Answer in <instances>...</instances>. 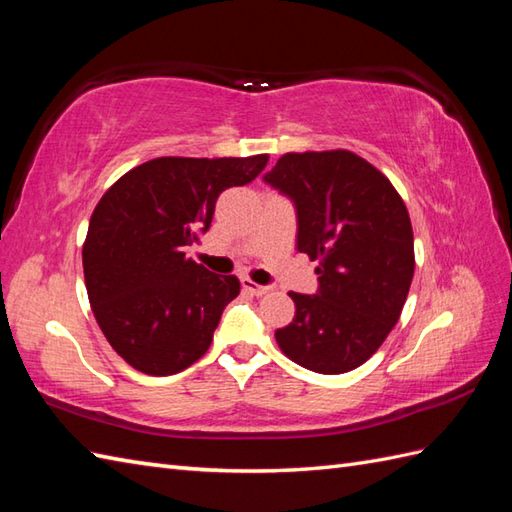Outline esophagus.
<instances>
[{
    "instance_id": "34e87169",
    "label": "esophagus",
    "mask_w": 512,
    "mask_h": 512,
    "mask_svg": "<svg viewBox=\"0 0 512 512\" xmlns=\"http://www.w3.org/2000/svg\"><path fill=\"white\" fill-rule=\"evenodd\" d=\"M242 286H244V290H246V292H250V295H255V297H262V295H266V292H270V286L257 284V281L248 279V277H244V279H242Z\"/></svg>"
}]
</instances>
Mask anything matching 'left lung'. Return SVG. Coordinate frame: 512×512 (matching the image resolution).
<instances>
[{
	"instance_id": "1",
	"label": "left lung",
	"mask_w": 512,
	"mask_h": 512,
	"mask_svg": "<svg viewBox=\"0 0 512 512\" xmlns=\"http://www.w3.org/2000/svg\"><path fill=\"white\" fill-rule=\"evenodd\" d=\"M266 182L297 206V248L319 262V295L288 292L295 319L275 332L290 361L317 374L361 367L385 343L416 268L405 202L354 151H290Z\"/></svg>"
}]
</instances>
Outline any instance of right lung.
<instances>
[{
    "mask_svg": "<svg viewBox=\"0 0 512 512\" xmlns=\"http://www.w3.org/2000/svg\"><path fill=\"white\" fill-rule=\"evenodd\" d=\"M266 165L268 154L162 156L103 193L83 242V275L94 319L127 365L171 376L209 350L239 279L213 275L184 250L211 226L217 195Z\"/></svg>",
    "mask_w": 512,
    "mask_h": 512,
    "instance_id": "obj_1",
    "label": "right lung"
}]
</instances>
